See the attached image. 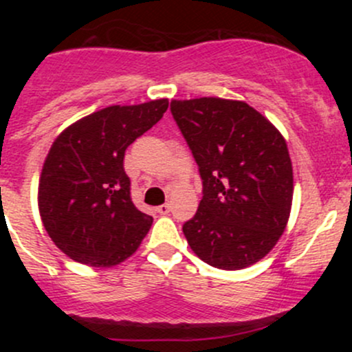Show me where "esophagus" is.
<instances>
[{
  "instance_id": "obj_1",
  "label": "esophagus",
  "mask_w": 352,
  "mask_h": 352,
  "mask_svg": "<svg viewBox=\"0 0 352 352\" xmlns=\"http://www.w3.org/2000/svg\"><path fill=\"white\" fill-rule=\"evenodd\" d=\"M156 211H158L160 214H168V212H170V204L158 206V208H156Z\"/></svg>"
}]
</instances>
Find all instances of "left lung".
I'll use <instances>...</instances> for the list:
<instances>
[{
	"label": "left lung",
	"instance_id": "8db88e82",
	"mask_svg": "<svg viewBox=\"0 0 352 352\" xmlns=\"http://www.w3.org/2000/svg\"><path fill=\"white\" fill-rule=\"evenodd\" d=\"M202 179L196 216L184 225L206 264L239 271L264 258L286 230L293 165L278 127L242 100H172Z\"/></svg>",
	"mask_w": 352,
	"mask_h": 352
}]
</instances>
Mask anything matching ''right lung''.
Wrapping results in <instances>:
<instances>
[{"label":"right lung","mask_w":352,"mask_h":352,"mask_svg":"<svg viewBox=\"0 0 352 352\" xmlns=\"http://www.w3.org/2000/svg\"><path fill=\"white\" fill-rule=\"evenodd\" d=\"M166 109V98L110 105L54 140L38 179V212L47 235L69 258L113 267L140 248L153 218L131 201L124 153Z\"/></svg>","instance_id":"right-lung-1"}]
</instances>
